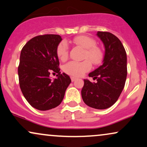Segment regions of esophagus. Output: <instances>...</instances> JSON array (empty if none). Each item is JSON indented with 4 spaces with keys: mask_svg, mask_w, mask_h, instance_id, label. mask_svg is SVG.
<instances>
[{
    "mask_svg": "<svg viewBox=\"0 0 147 147\" xmlns=\"http://www.w3.org/2000/svg\"><path fill=\"white\" fill-rule=\"evenodd\" d=\"M70 79H71V81H72V82H73V81H75V80L77 79V78L74 77H70Z\"/></svg>",
    "mask_w": 147,
    "mask_h": 147,
    "instance_id": "1",
    "label": "esophagus"
}]
</instances>
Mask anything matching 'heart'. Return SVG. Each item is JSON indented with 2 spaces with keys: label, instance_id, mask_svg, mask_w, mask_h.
I'll list each match as a JSON object with an SVG mask.
<instances>
[{
  "label": "heart",
  "instance_id": "heart-1",
  "mask_svg": "<svg viewBox=\"0 0 147 147\" xmlns=\"http://www.w3.org/2000/svg\"><path fill=\"white\" fill-rule=\"evenodd\" d=\"M74 44L85 49L84 59H87L83 62L70 61L66 64L63 70L66 73L70 75L79 77L85 72L88 71L92 68L90 61L94 65L101 63L103 58V52L99 47L96 46V42L94 38L88 36L80 35L72 39ZM56 53L60 60L64 61L68 56V46L65 41L61 42L57 45Z\"/></svg>",
  "mask_w": 147,
  "mask_h": 147
}]
</instances>
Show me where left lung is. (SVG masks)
I'll list each match as a JSON object with an SVG mask.
<instances>
[{
  "label": "left lung",
  "mask_w": 147,
  "mask_h": 147,
  "mask_svg": "<svg viewBox=\"0 0 147 147\" xmlns=\"http://www.w3.org/2000/svg\"><path fill=\"white\" fill-rule=\"evenodd\" d=\"M96 34L105 45V56L102 64L89 74L97 82L84 79L81 96L89 107L106 109L116 102L125 86L127 55L121 40L112 33L98 31Z\"/></svg>",
  "instance_id": "1"
}]
</instances>
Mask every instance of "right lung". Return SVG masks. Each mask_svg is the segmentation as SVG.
Masks as SVG:
<instances>
[{
	"instance_id": "obj_1",
	"label": "right lung",
	"mask_w": 147,
	"mask_h": 147,
	"mask_svg": "<svg viewBox=\"0 0 147 147\" xmlns=\"http://www.w3.org/2000/svg\"><path fill=\"white\" fill-rule=\"evenodd\" d=\"M62 40L57 34L39 35L28 41L20 53V89L28 102L39 111L60 105L71 83L69 76L61 73L58 67L56 49ZM51 72L58 73L56 79L50 78Z\"/></svg>"
}]
</instances>
